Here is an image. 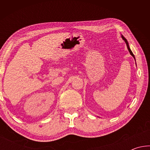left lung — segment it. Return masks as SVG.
Masks as SVG:
<instances>
[{"mask_svg": "<svg viewBox=\"0 0 150 150\" xmlns=\"http://www.w3.org/2000/svg\"><path fill=\"white\" fill-rule=\"evenodd\" d=\"M122 39L124 40V41H125V42H126V45H127V47H128V51H129V52H130V54L132 55L133 56V57L134 58V59H135V57H134V54H133V53L132 52V51H131V50L130 49V47H129V45H128V42H127V40H126V39L125 38H124L123 35H122Z\"/></svg>", "mask_w": 150, "mask_h": 150, "instance_id": "1", "label": "left lung"}]
</instances>
